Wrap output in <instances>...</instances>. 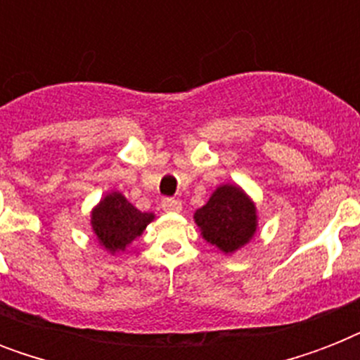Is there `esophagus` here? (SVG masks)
I'll return each mask as SVG.
<instances>
[{
    "label": "esophagus",
    "instance_id": "1",
    "mask_svg": "<svg viewBox=\"0 0 360 360\" xmlns=\"http://www.w3.org/2000/svg\"><path fill=\"white\" fill-rule=\"evenodd\" d=\"M162 209L166 213H179L181 209H183V203L179 200L168 198V200H162Z\"/></svg>",
    "mask_w": 360,
    "mask_h": 360
}]
</instances>
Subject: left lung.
I'll list each match as a JSON object with an SVG mask.
<instances>
[{"label":"left lung","instance_id":"1","mask_svg":"<svg viewBox=\"0 0 360 360\" xmlns=\"http://www.w3.org/2000/svg\"><path fill=\"white\" fill-rule=\"evenodd\" d=\"M202 237L224 254L250 243L257 230L256 203L239 185L217 186L209 202L194 213Z\"/></svg>","mask_w":360,"mask_h":360}]
</instances>
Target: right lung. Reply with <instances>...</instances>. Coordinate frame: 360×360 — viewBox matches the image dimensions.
Masks as SVG:
<instances>
[{
	"label": "right lung",
	"instance_id": "right-lung-1",
	"mask_svg": "<svg viewBox=\"0 0 360 360\" xmlns=\"http://www.w3.org/2000/svg\"><path fill=\"white\" fill-rule=\"evenodd\" d=\"M153 220L155 213H141L121 192L106 194L91 211L93 233L110 254L123 252Z\"/></svg>",
	"mask_w": 360,
	"mask_h": 360
}]
</instances>
